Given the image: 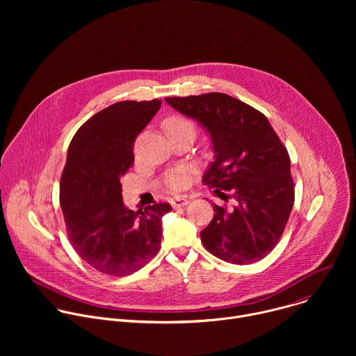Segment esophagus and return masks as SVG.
Instances as JSON below:
<instances>
[{
    "mask_svg": "<svg viewBox=\"0 0 356 356\" xmlns=\"http://www.w3.org/2000/svg\"><path fill=\"white\" fill-rule=\"evenodd\" d=\"M170 204L173 209H179V207H184L188 204V200L186 197H176V198H172Z\"/></svg>",
    "mask_w": 356,
    "mask_h": 356,
    "instance_id": "1",
    "label": "esophagus"
}]
</instances>
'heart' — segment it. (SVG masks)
Returning <instances> with one entry per match:
<instances>
[{"label": "heart", "instance_id": "b5f03b06", "mask_svg": "<svg viewBox=\"0 0 356 356\" xmlns=\"http://www.w3.org/2000/svg\"><path fill=\"white\" fill-rule=\"evenodd\" d=\"M165 128L166 131L173 135L176 132H180V131H186V129H191V131H195L194 129V124L184 118V117H180V115H173V117H169L166 121H165ZM166 186L170 188V190H181L186 184H187V176H186V170L184 169H177V170H173L170 172L168 176H166Z\"/></svg>", "mask_w": 356, "mask_h": 356}]
</instances>
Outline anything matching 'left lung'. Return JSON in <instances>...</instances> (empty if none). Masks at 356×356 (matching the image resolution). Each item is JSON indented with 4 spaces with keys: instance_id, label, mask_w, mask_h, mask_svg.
<instances>
[{
    "instance_id": "obj_1",
    "label": "left lung",
    "mask_w": 356,
    "mask_h": 356,
    "mask_svg": "<svg viewBox=\"0 0 356 356\" xmlns=\"http://www.w3.org/2000/svg\"><path fill=\"white\" fill-rule=\"evenodd\" d=\"M179 113L197 120L213 140L216 154L202 181L234 206L214 204L201 242L214 257L249 265L277 245L294 202L287 149L268 118L222 92L166 97Z\"/></svg>"
}]
</instances>
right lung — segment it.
<instances>
[{"label":"right lung","instance_id":"add662e5","mask_svg":"<svg viewBox=\"0 0 356 356\" xmlns=\"http://www.w3.org/2000/svg\"><path fill=\"white\" fill-rule=\"evenodd\" d=\"M162 101H120L86 121L73 136L60 179V207L77 255L110 276H128L161 249L168 202L132 211L120 179L134 165V143Z\"/></svg>","mask_w":356,"mask_h":356}]
</instances>
